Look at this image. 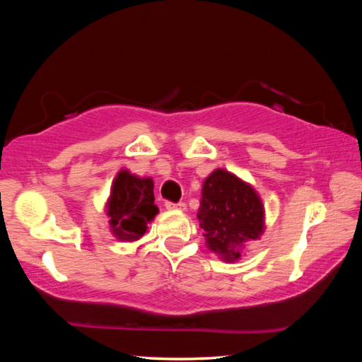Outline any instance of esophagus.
Wrapping results in <instances>:
<instances>
[{"mask_svg":"<svg viewBox=\"0 0 362 362\" xmlns=\"http://www.w3.org/2000/svg\"><path fill=\"white\" fill-rule=\"evenodd\" d=\"M166 209L168 211H187V204L185 203H170V201H168L166 203Z\"/></svg>","mask_w":362,"mask_h":362,"instance_id":"obj_1","label":"esophagus"}]
</instances>
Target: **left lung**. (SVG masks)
Masks as SVG:
<instances>
[{"label": "left lung", "instance_id": "1", "mask_svg": "<svg viewBox=\"0 0 362 362\" xmlns=\"http://www.w3.org/2000/svg\"><path fill=\"white\" fill-rule=\"evenodd\" d=\"M198 220L206 247L233 263L241 259L246 243L265 231V207L250 183L218 168L203 182Z\"/></svg>", "mask_w": 362, "mask_h": 362}]
</instances>
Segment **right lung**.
Listing matches in <instances>:
<instances>
[{"mask_svg": "<svg viewBox=\"0 0 362 362\" xmlns=\"http://www.w3.org/2000/svg\"><path fill=\"white\" fill-rule=\"evenodd\" d=\"M151 177H139L121 169L110 188L105 212L110 231L121 243H136L142 238L148 223L159 212L155 204Z\"/></svg>", "mask_w": 362, "mask_h": 362, "instance_id": "right-lung-1", "label": "right lung"}]
</instances>
